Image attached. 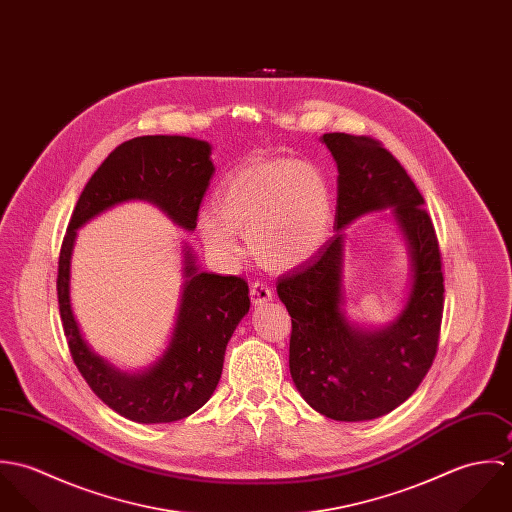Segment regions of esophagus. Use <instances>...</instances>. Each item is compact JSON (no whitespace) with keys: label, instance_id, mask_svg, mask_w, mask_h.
Masks as SVG:
<instances>
[{"label":"esophagus","instance_id":"1","mask_svg":"<svg viewBox=\"0 0 512 512\" xmlns=\"http://www.w3.org/2000/svg\"><path fill=\"white\" fill-rule=\"evenodd\" d=\"M272 288L266 284V282H254L250 286V297H252V303L254 305H264L268 301H272Z\"/></svg>","mask_w":512,"mask_h":512}]
</instances>
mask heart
<instances>
[{
  "mask_svg": "<svg viewBox=\"0 0 512 512\" xmlns=\"http://www.w3.org/2000/svg\"><path fill=\"white\" fill-rule=\"evenodd\" d=\"M217 213L199 215V234L220 256L238 252L236 232L248 234L252 256L274 270L309 262L325 244L333 215L331 189L311 163L254 159L217 189Z\"/></svg>",
  "mask_w": 512,
  "mask_h": 512,
  "instance_id": "obj_1",
  "label": "heart"
}]
</instances>
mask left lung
<instances>
[{"mask_svg":"<svg viewBox=\"0 0 512 512\" xmlns=\"http://www.w3.org/2000/svg\"><path fill=\"white\" fill-rule=\"evenodd\" d=\"M321 142L339 171L335 234L276 290L292 317L290 372L303 400L331 420L365 422L406 402L434 363L443 313L438 238L424 197L388 149L351 134ZM386 208L407 246L411 286L401 313L374 328L346 315L344 228Z\"/></svg>","mask_w":512,"mask_h":512,"instance_id":"1","label":"left lung"}]
</instances>
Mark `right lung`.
Returning a JSON list of instances; mask_svg holds the SVG:
<instances>
[{
    "instance_id": "1",
    "label": "right lung",
    "mask_w": 512,
    "mask_h": 512,
    "mask_svg": "<svg viewBox=\"0 0 512 512\" xmlns=\"http://www.w3.org/2000/svg\"><path fill=\"white\" fill-rule=\"evenodd\" d=\"M209 142L187 136H142L116 147L78 197L59 258V311L74 365L92 392L120 416L140 424L177 422L213 396L226 345L250 309L248 284L238 276L201 272L193 250L181 254V295L163 353L142 370H122L84 339L71 303L76 230L128 201L155 205L173 224L195 230L215 175Z\"/></svg>"
}]
</instances>
